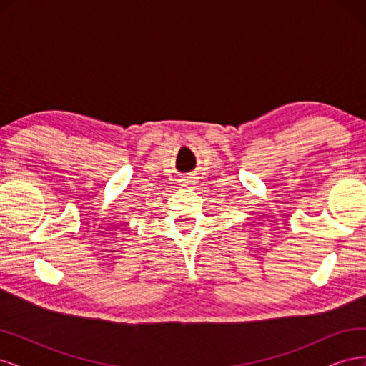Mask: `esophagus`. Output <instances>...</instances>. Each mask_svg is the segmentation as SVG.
I'll list each match as a JSON object with an SVG mask.
<instances>
[{
    "label": "esophagus",
    "mask_w": 366,
    "mask_h": 366,
    "mask_svg": "<svg viewBox=\"0 0 366 366\" xmlns=\"http://www.w3.org/2000/svg\"><path fill=\"white\" fill-rule=\"evenodd\" d=\"M180 182H182V186H183V187H194V184L197 183V182H195V177H191V175L183 177V179H182Z\"/></svg>",
    "instance_id": "esophagus-1"
}]
</instances>
